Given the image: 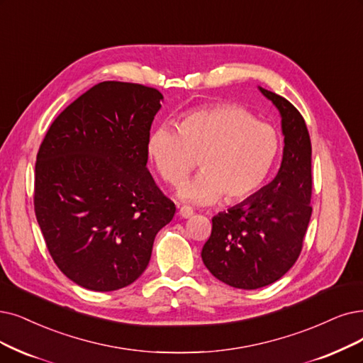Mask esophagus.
Returning <instances> with one entry per match:
<instances>
[{
	"label": "esophagus",
	"instance_id": "1",
	"mask_svg": "<svg viewBox=\"0 0 363 363\" xmlns=\"http://www.w3.org/2000/svg\"><path fill=\"white\" fill-rule=\"evenodd\" d=\"M194 214V210L191 208V207H187V206H183V207H180V210H179V216L180 217H183V219H189V217Z\"/></svg>",
	"mask_w": 363,
	"mask_h": 363
}]
</instances>
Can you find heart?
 Masks as SVG:
<instances>
[{
  "label": "heart",
  "instance_id": "obj_1",
  "mask_svg": "<svg viewBox=\"0 0 363 363\" xmlns=\"http://www.w3.org/2000/svg\"><path fill=\"white\" fill-rule=\"evenodd\" d=\"M279 152L274 128L235 104L192 110L179 128L157 126L147 140L150 161L171 186L182 183L198 159L201 172L179 189V198L194 204L247 199L268 179Z\"/></svg>",
  "mask_w": 363,
  "mask_h": 363
}]
</instances>
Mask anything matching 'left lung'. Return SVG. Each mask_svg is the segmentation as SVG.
<instances>
[{
	"label": "left lung",
	"mask_w": 363,
	"mask_h": 363,
	"mask_svg": "<svg viewBox=\"0 0 363 363\" xmlns=\"http://www.w3.org/2000/svg\"><path fill=\"white\" fill-rule=\"evenodd\" d=\"M281 116L284 149L275 179L228 211L214 216L201 252L217 280L232 287L259 289L294 267L311 217V141L294 104L259 88Z\"/></svg>",
	"instance_id": "obj_1"
}]
</instances>
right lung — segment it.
I'll list each match as a JSON object with an SVG mask.
<instances>
[{
  "label": "right lung",
  "instance_id": "add662e5",
  "mask_svg": "<svg viewBox=\"0 0 363 363\" xmlns=\"http://www.w3.org/2000/svg\"><path fill=\"white\" fill-rule=\"evenodd\" d=\"M162 99L149 86L98 83L57 116L37 153L34 210L48 250L89 291L134 283L176 213L146 167Z\"/></svg>",
  "mask_w": 363,
  "mask_h": 363
}]
</instances>
